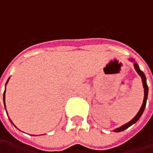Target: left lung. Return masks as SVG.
<instances>
[{"label": "left lung", "instance_id": "obj_1", "mask_svg": "<svg viewBox=\"0 0 153 153\" xmlns=\"http://www.w3.org/2000/svg\"><path fill=\"white\" fill-rule=\"evenodd\" d=\"M130 61H132L134 63V67L135 69V71H136V72L139 74V76L141 77V80H142V84H143V88H144V100H143V103H142V105H141V107L140 109V111H138V113L135 115V117L133 118L132 120H130L128 123H127L125 124H123V125H122L119 128H115L114 132H121V131H123V130H125L126 128H128V127H130L131 125H133L134 123H135L137 121L140 119V117H141V115L143 113V111H144L145 108H146V100H147V96H148V87H147V84H146V76H145V74L140 70V68H139L138 64L136 63V62L134 61V59H128Z\"/></svg>", "mask_w": 153, "mask_h": 153}]
</instances>
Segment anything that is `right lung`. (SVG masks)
<instances>
[{"mask_svg": "<svg viewBox=\"0 0 153 153\" xmlns=\"http://www.w3.org/2000/svg\"><path fill=\"white\" fill-rule=\"evenodd\" d=\"M9 79H10V77H9L8 80L7 81V83H6V85L7 84ZM5 94H6V88H5V91H4V94H3V102H4V106H5V109H6V104H5Z\"/></svg>", "mask_w": 153, "mask_h": 153, "instance_id": "add662e5", "label": "right lung"}]
</instances>
